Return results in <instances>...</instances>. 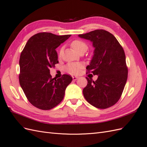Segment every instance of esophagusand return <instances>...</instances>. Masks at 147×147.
<instances>
[{"label":"esophagus","mask_w":147,"mask_h":147,"mask_svg":"<svg viewBox=\"0 0 147 147\" xmlns=\"http://www.w3.org/2000/svg\"><path fill=\"white\" fill-rule=\"evenodd\" d=\"M72 78H73V80H74V81L77 80L78 78V77H73Z\"/></svg>","instance_id":"esophagus-1"}]
</instances>
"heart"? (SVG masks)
<instances>
[{
    "instance_id": "obj_1",
    "label": "heart",
    "mask_w": 147,
    "mask_h": 147,
    "mask_svg": "<svg viewBox=\"0 0 147 147\" xmlns=\"http://www.w3.org/2000/svg\"><path fill=\"white\" fill-rule=\"evenodd\" d=\"M70 46L74 50L78 53H84L88 48L87 43L80 40H75L70 43ZM63 53V50H61L59 55L61 56ZM82 67V65L80 63H69L65 67V70L67 72L70 74H77L79 73L80 70Z\"/></svg>"
}]
</instances>
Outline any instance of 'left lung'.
<instances>
[{
    "label": "left lung",
    "instance_id": "1",
    "mask_svg": "<svg viewBox=\"0 0 147 147\" xmlns=\"http://www.w3.org/2000/svg\"><path fill=\"white\" fill-rule=\"evenodd\" d=\"M78 37L92 42L94 55L86 69L98 76L95 82L86 77L88 84L83 90L84 98L96 108L110 107L121 97L127 78L123 48L113 34L103 29L80 34Z\"/></svg>",
    "mask_w": 147,
    "mask_h": 147
}]
</instances>
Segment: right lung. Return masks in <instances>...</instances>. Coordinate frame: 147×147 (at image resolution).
Wrapping results in <instances>:
<instances>
[{"label": "right lung", "instance_id": "right-lung-1", "mask_svg": "<svg viewBox=\"0 0 147 147\" xmlns=\"http://www.w3.org/2000/svg\"><path fill=\"white\" fill-rule=\"evenodd\" d=\"M70 36L36 34L29 39L21 53L20 86L30 103L39 109L50 110L58 105L72 80L69 75L56 79L50 73V69L59 63L56 48Z\"/></svg>", "mask_w": 147, "mask_h": 147}]
</instances>
